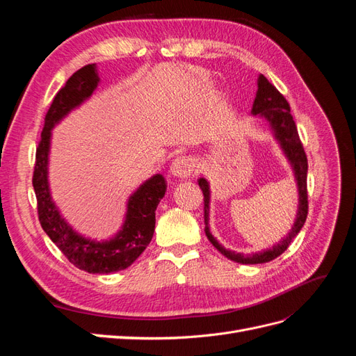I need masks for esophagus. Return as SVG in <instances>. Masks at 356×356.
<instances>
[{
  "label": "esophagus",
  "mask_w": 356,
  "mask_h": 356,
  "mask_svg": "<svg viewBox=\"0 0 356 356\" xmlns=\"http://www.w3.org/2000/svg\"><path fill=\"white\" fill-rule=\"evenodd\" d=\"M195 170H196V160L187 156L177 157L170 165V174L178 178H187Z\"/></svg>",
  "instance_id": "34e87169"
}]
</instances>
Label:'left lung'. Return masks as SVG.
I'll list each match as a JSON object with an SVG mask.
<instances>
[{
    "label": "left lung",
    "mask_w": 356,
    "mask_h": 356,
    "mask_svg": "<svg viewBox=\"0 0 356 356\" xmlns=\"http://www.w3.org/2000/svg\"><path fill=\"white\" fill-rule=\"evenodd\" d=\"M257 95L252 104L251 114L263 118L268 124V129L275 138V141L281 147L284 156L286 157L288 163L293 169V175L297 184L298 204L297 213L294 218V224L286 236L279 241L272 248L267 250L252 252V254H241L234 252L218 243L209 230V202H211V188L207 178H199V187L203 191V218H204V233H207L209 242L217 248V250L227 257L229 260L241 263V264H263L267 261L275 260L276 257L281 255L289 243L294 241L301 227L305 225L307 218V157L300 143L298 132L293 115L289 113V105L284 96L277 92L275 86L268 81L263 74L258 75L257 79Z\"/></svg>",
    "instance_id": "8db88e82"
}]
</instances>
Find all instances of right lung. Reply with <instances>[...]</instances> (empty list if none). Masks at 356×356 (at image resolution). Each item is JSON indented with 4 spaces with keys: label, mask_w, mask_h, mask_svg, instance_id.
<instances>
[{
    "label": "right lung",
    "mask_w": 356,
    "mask_h": 356,
    "mask_svg": "<svg viewBox=\"0 0 356 356\" xmlns=\"http://www.w3.org/2000/svg\"><path fill=\"white\" fill-rule=\"evenodd\" d=\"M101 79L96 63L86 65L68 79L56 93L46 114L44 129L37 148L32 186L38 203V218L42 230L63 252L70 263L88 273H114L124 270L144 252L152 242L156 225V209L166 191L163 175L156 174L144 181L126 203L124 221L113 238L96 241L86 238L63 218L49 184V157L51 131L71 111L79 108L98 89Z\"/></svg>",
    "instance_id": "add662e5"
}]
</instances>
